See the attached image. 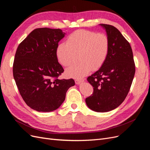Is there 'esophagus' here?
Listing matches in <instances>:
<instances>
[{"label": "esophagus", "instance_id": "obj_1", "mask_svg": "<svg viewBox=\"0 0 150 150\" xmlns=\"http://www.w3.org/2000/svg\"><path fill=\"white\" fill-rule=\"evenodd\" d=\"M83 82H84V79H76V81H75V83H76V84L77 85H79V84H80L81 83H83Z\"/></svg>", "mask_w": 150, "mask_h": 150}]
</instances>
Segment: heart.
I'll return each mask as SVG.
<instances>
[{
	"label": "heart",
	"instance_id": "obj_1",
	"mask_svg": "<svg viewBox=\"0 0 150 150\" xmlns=\"http://www.w3.org/2000/svg\"><path fill=\"white\" fill-rule=\"evenodd\" d=\"M110 47V40L106 34L78 30L67 38L66 44L57 45L56 54L63 66L74 63L78 54L81 62L67 69L66 74L71 78H79L89 74L92 68L95 70L101 67L108 56Z\"/></svg>",
	"mask_w": 150,
	"mask_h": 150
}]
</instances>
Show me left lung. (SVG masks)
<instances>
[{"label":"left lung","instance_id":"8db88e82","mask_svg":"<svg viewBox=\"0 0 150 150\" xmlns=\"http://www.w3.org/2000/svg\"><path fill=\"white\" fill-rule=\"evenodd\" d=\"M110 40L108 56L99 69L88 78L94 88L92 96L86 99L91 110L108 112L124 101L132 84L135 65L129 43L114 26L101 24Z\"/></svg>","mask_w":150,"mask_h":150}]
</instances>
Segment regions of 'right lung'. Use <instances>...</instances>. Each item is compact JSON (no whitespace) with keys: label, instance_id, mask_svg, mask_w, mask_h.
I'll return each mask as SVG.
<instances>
[{"label":"right lung","instance_id":"1","mask_svg":"<svg viewBox=\"0 0 150 150\" xmlns=\"http://www.w3.org/2000/svg\"><path fill=\"white\" fill-rule=\"evenodd\" d=\"M65 33L59 29L39 28L32 31L17 47L13 76L24 101L39 112L57 110L64 101L74 79L57 78L64 72L56 51Z\"/></svg>","mask_w":150,"mask_h":150}]
</instances>
